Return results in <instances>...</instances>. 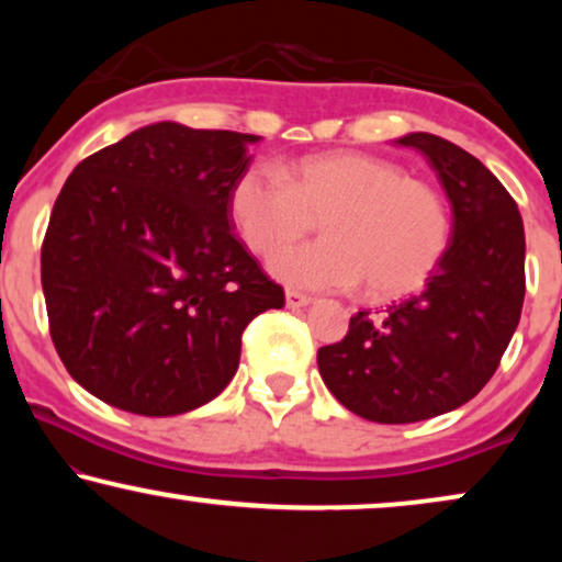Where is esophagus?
Segmentation results:
<instances>
[{"instance_id":"esophagus-1","label":"esophagus","mask_w":562,"mask_h":562,"mask_svg":"<svg viewBox=\"0 0 562 562\" xmlns=\"http://www.w3.org/2000/svg\"><path fill=\"white\" fill-rule=\"evenodd\" d=\"M312 304V296L302 294V291H294V289H286V306L289 310H302V306Z\"/></svg>"}]
</instances>
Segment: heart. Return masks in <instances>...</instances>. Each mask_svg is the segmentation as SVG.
Returning <instances> with one entry per match:
<instances>
[{"label":"heart","mask_w":562,"mask_h":562,"mask_svg":"<svg viewBox=\"0 0 562 562\" xmlns=\"http://www.w3.org/2000/svg\"><path fill=\"white\" fill-rule=\"evenodd\" d=\"M229 217L256 256H273L317 221L326 240L282 251L271 273L299 289L345 291L366 281L375 299L419 289L450 237L442 196L402 166L368 153H322L289 173L260 164L229 191Z\"/></svg>","instance_id":"heart-1"}]
</instances>
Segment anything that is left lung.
<instances>
[{"label": "left lung", "instance_id": "left-lung-1", "mask_svg": "<svg viewBox=\"0 0 562 562\" xmlns=\"http://www.w3.org/2000/svg\"><path fill=\"white\" fill-rule=\"evenodd\" d=\"M452 206V237L425 289L386 312H358L317 352L345 409L379 425L452 412L496 373L525 302V225L502 181L456 143L409 133Z\"/></svg>", "mask_w": 562, "mask_h": 562}]
</instances>
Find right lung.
I'll use <instances>...</instances> for the list:
<instances>
[{
	"instance_id": "add662e5",
	"label": "right lung",
	"mask_w": 562,
	"mask_h": 562,
	"mask_svg": "<svg viewBox=\"0 0 562 562\" xmlns=\"http://www.w3.org/2000/svg\"><path fill=\"white\" fill-rule=\"evenodd\" d=\"M258 135L156 122L83 158L41 250L66 371L122 412L173 417L233 381L252 317L283 289L233 235L229 191Z\"/></svg>"
}]
</instances>
